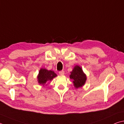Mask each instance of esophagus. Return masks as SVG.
Masks as SVG:
<instances>
[{"label": "esophagus", "instance_id": "1", "mask_svg": "<svg viewBox=\"0 0 124 124\" xmlns=\"http://www.w3.org/2000/svg\"><path fill=\"white\" fill-rule=\"evenodd\" d=\"M58 73H59V74L61 75H63L64 74V71L63 70H61L58 72Z\"/></svg>", "mask_w": 124, "mask_h": 124}]
</instances>
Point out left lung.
Wrapping results in <instances>:
<instances>
[{
    "label": "left lung",
    "instance_id": "left-lung-1",
    "mask_svg": "<svg viewBox=\"0 0 124 124\" xmlns=\"http://www.w3.org/2000/svg\"><path fill=\"white\" fill-rule=\"evenodd\" d=\"M70 78L73 80V84L76 88L82 87L85 84L86 80V76L83 72L81 68L78 66H76L71 72Z\"/></svg>",
    "mask_w": 124,
    "mask_h": 124
}]
</instances>
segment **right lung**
<instances>
[{"mask_svg":"<svg viewBox=\"0 0 124 124\" xmlns=\"http://www.w3.org/2000/svg\"><path fill=\"white\" fill-rule=\"evenodd\" d=\"M57 75L52 70H48L46 69H41L38 76V81L39 84L44 85L47 82L53 80Z\"/></svg>","mask_w":124,"mask_h":124,"instance_id":"1","label":"right lung"}]
</instances>
